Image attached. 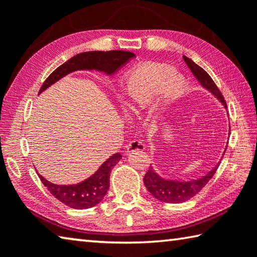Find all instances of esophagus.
<instances>
[{
  "label": "esophagus",
  "instance_id": "34e87169",
  "mask_svg": "<svg viewBox=\"0 0 257 257\" xmlns=\"http://www.w3.org/2000/svg\"><path fill=\"white\" fill-rule=\"evenodd\" d=\"M145 145L141 141H132L127 145V152H135V151H144Z\"/></svg>",
  "mask_w": 257,
  "mask_h": 257
}]
</instances>
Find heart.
Returning a JSON list of instances; mask_svg holds the SVG:
<instances>
[{"label":"heart","instance_id":"heart-1","mask_svg":"<svg viewBox=\"0 0 257 257\" xmlns=\"http://www.w3.org/2000/svg\"><path fill=\"white\" fill-rule=\"evenodd\" d=\"M187 84L184 77L164 64L146 63L129 70L120 81V101L124 112L136 116L159 93V105H169L184 95Z\"/></svg>","mask_w":257,"mask_h":257}]
</instances>
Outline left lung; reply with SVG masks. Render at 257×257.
<instances>
[{
  "label": "left lung",
  "instance_id": "obj_1",
  "mask_svg": "<svg viewBox=\"0 0 257 257\" xmlns=\"http://www.w3.org/2000/svg\"><path fill=\"white\" fill-rule=\"evenodd\" d=\"M183 59L185 60L186 65L189 66L191 72L193 73V75L197 77L199 82L201 83L202 87L208 89L213 95L216 96V98L219 99V101H221L224 106L226 107L225 99H224L222 92L219 91L217 85L215 84L208 73L200 66H198L192 59L187 58L185 56L183 57ZM218 166L219 162L209 173H207L205 176L198 178V180L189 182L165 180V178H161L156 172H154L152 167H150L148 173H146L144 176V184L149 192L152 194L154 198L158 199V200L169 203H181L190 200L191 198H193L194 195H197L200 192L203 187L207 185V183L211 180L214 174L216 173Z\"/></svg>",
  "mask_w": 257,
  "mask_h": 257
}]
</instances>
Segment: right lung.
Returning <instances> with one entry per match:
<instances>
[{
  "instance_id": "obj_1",
  "label": "right lung",
  "mask_w": 257,
  "mask_h": 257,
  "mask_svg": "<svg viewBox=\"0 0 257 257\" xmlns=\"http://www.w3.org/2000/svg\"><path fill=\"white\" fill-rule=\"evenodd\" d=\"M133 57H135V54L123 50L82 52V54L72 57L66 63L57 67L44 81L39 93L46 90L48 87L57 82L63 76L67 75L68 73L74 71L97 70L111 75L127 64ZM121 158L122 156L120 153L113 154L92 176L76 185H56L43 178L40 174L38 175L49 192L64 205L74 209H87L98 205L103 200L109 187L111 170L121 160Z\"/></svg>"
}]
</instances>
